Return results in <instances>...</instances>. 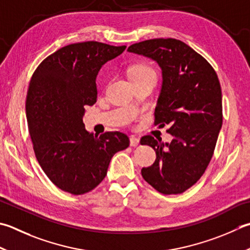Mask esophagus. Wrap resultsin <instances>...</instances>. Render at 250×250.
I'll list each match as a JSON object with an SVG mask.
<instances>
[{
	"instance_id": "1",
	"label": "esophagus",
	"mask_w": 250,
	"mask_h": 250,
	"mask_svg": "<svg viewBox=\"0 0 250 250\" xmlns=\"http://www.w3.org/2000/svg\"><path fill=\"white\" fill-rule=\"evenodd\" d=\"M140 144V140L138 138H135V136H131L130 138V145L132 147H136Z\"/></svg>"
}]
</instances>
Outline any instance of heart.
<instances>
[{
	"label": "heart",
	"mask_w": 250,
	"mask_h": 250,
	"mask_svg": "<svg viewBox=\"0 0 250 250\" xmlns=\"http://www.w3.org/2000/svg\"><path fill=\"white\" fill-rule=\"evenodd\" d=\"M146 77H153L156 79L155 70L148 65H145V63H139V65H136L132 68L130 71V78L132 81L136 79H141V78H146Z\"/></svg>",
	"instance_id": "b5f03b06"
}]
</instances>
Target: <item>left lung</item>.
Masks as SVG:
<instances>
[{"label": "left lung", "instance_id": "left-lung-1", "mask_svg": "<svg viewBox=\"0 0 250 250\" xmlns=\"http://www.w3.org/2000/svg\"><path fill=\"white\" fill-rule=\"evenodd\" d=\"M128 51L157 62L163 85L155 108V125H170V143L151 135L141 139L156 151L155 163L142 177L165 195L181 194L202 178L212 158L222 126V93L212 66L177 39H151Z\"/></svg>", "mask_w": 250, "mask_h": 250}]
</instances>
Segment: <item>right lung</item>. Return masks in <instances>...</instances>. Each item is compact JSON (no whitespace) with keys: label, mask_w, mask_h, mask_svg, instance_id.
<instances>
[{"label":"right lung","mask_w":250,"mask_h":250,"mask_svg":"<svg viewBox=\"0 0 250 250\" xmlns=\"http://www.w3.org/2000/svg\"><path fill=\"white\" fill-rule=\"evenodd\" d=\"M125 45L87 41L47 56L29 83L26 115L33 150L58 188L82 195L99 185L117 151L130 144L119 131L94 136L84 129V107L96 103V77Z\"/></svg>","instance_id":"right-lung-1"}]
</instances>
